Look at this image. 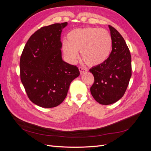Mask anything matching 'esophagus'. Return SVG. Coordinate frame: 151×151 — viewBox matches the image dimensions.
Masks as SVG:
<instances>
[{
  "label": "esophagus",
  "instance_id": "esophagus-1",
  "mask_svg": "<svg viewBox=\"0 0 151 151\" xmlns=\"http://www.w3.org/2000/svg\"><path fill=\"white\" fill-rule=\"evenodd\" d=\"M79 71H80L81 74H84V73L88 72V70H87L86 68H83V67H79Z\"/></svg>",
  "mask_w": 151,
  "mask_h": 151
}]
</instances>
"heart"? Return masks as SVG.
<instances>
[{
    "label": "heart",
    "mask_w": 151,
    "mask_h": 151,
    "mask_svg": "<svg viewBox=\"0 0 151 151\" xmlns=\"http://www.w3.org/2000/svg\"><path fill=\"white\" fill-rule=\"evenodd\" d=\"M112 49V38L109 32L97 28L76 29L67 35V42L63 43L62 50L72 61L81 56L89 66L101 65L110 56Z\"/></svg>",
    "instance_id": "b5f03b06"
}]
</instances>
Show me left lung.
I'll return each instance as SVG.
<instances>
[{
  "mask_svg": "<svg viewBox=\"0 0 151 151\" xmlns=\"http://www.w3.org/2000/svg\"><path fill=\"white\" fill-rule=\"evenodd\" d=\"M112 51L108 60L89 70L94 77L91 93L101 104L118 101L124 95L132 76L131 55L125 40L116 29L108 26Z\"/></svg>",
  "mask_w": 151,
  "mask_h": 151,
  "instance_id": "8db88e82",
  "label": "left lung"
}]
</instances>
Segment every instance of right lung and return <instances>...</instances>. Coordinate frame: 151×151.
I'll return each instance as SVG.
<instances>
[{
  "label": "right lung",
  "instance_id": "obj_1",
  "mask_svg": "<svg viewBox=\"0 0 151 151\" xmlns=\"http://www.w3.org/2000/svg\"><path fill=\"white\" fill-rule=\"evenodd\" d=\"M67 22L44 26L31 36L20 59L22 84L31 101L43 108H53L67 96L79 68L62 60V29Z\"/></svg>",
  "mask_w": 151,
  "mask_h": 151
}]
</instances>
